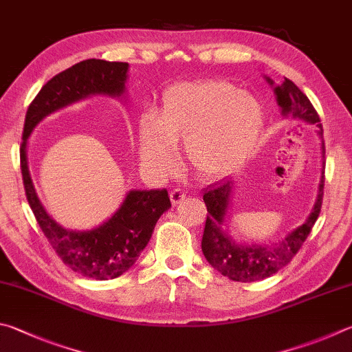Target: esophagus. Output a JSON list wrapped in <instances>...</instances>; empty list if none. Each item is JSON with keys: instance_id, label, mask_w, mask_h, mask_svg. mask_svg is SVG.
Returning a JSON list of instances; mask_svg holds the SVG:
<instances>
[{"instance_id": "esophagus-1", "label": "esophagus", "mask_w": 352, "mask_h": 352, "mask_svg": "<svg viewBox=\"0 0 352 352\" xmlns=\"http://www.w3.org/2000/svg\"><path fill=\"white\" fill-rule=\"evenodd\" d=\"M184 198H186V190H183V189H172L170 190V201H172V204L182 203Z\"/></svg>"}]
</instances>
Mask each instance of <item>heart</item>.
I'll list each match as a JSON object with an SVG mask.
<instances>
[{"label":"heart","mask_w":352,"mask_h":352,"mask_svg":"<svg viewBox=\"0 0 352 352\" xmlns=\"http://www.w3.org/2000/svg\"><path fill=\"white\" fill-rule=\"evenodd\" d=\"M265 123L260 101L225 81H192L164 92L158 111L138 120L140 157L166 174L174 164L172 144L182 142L194 174L212 180L240 169L252 155Z\"/></svg>","instance_id":"heart-1"}]
</instances>
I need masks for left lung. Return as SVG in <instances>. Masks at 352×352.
Masks as SVG:
<instances>
[{
  "label": "left lung",
  "mask_w": 352,
  "mask_h": 352,
  "mask_svg": "<svg viewBox=\"0 0 352 352\" xmlns=\"http://www.w3.org/2000/svg\"><path fill=\"white\" fill-rule=\"evenodd\" d=\"M267 81L272 85L270 78ZM274 92L277 95V101L285 115L292 113V117L316 124L320 129V133L323 132L320 117H318L314 106L291 80L285 78L283 85L274 87ZM231 183L232 182H217L203 189V200L208 208V217L201 240V251L209 265H212L214 270L219 271L221 276L241 283L257 282V280L271 277L272 274H276L289 263L294 255L300 251L305 240L308 239L322 209L324 170L320 180V188H318L317 201L308 219L302 226L294 229L282 241L272 246H239L221 231L223 219H225L229 204V195H231Z\"/></svg>",
  "instance_id": "8db88e82"
}]
</instances>
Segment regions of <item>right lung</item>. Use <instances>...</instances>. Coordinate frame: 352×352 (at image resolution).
<instances>
[{"label":"right lung","mask_w":352,"mask_h":352,"mask_svg":"<svg viewBox=\"0 0 352 352\" xmlns=\"http://www.w3.org/2000/svg\"><path fill=\"white\" fill-rule=\"evenodd\" d=\"M127 67V63L97 58L76 63L41 87L24 120L20 160L29 206L63 263L80 276L94 280L117 278L135 263L151 240L158 219L170 208L168 190H131L117 212L101 226L86 232L69 231L56 225L38 200L30 180L25 148L30 132L46 115L89 95L120 97L124 92Z\"/></svg>","instance_id":"add662e5"}]
</instances>
